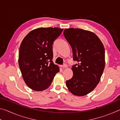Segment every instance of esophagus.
<instances>
[{
  "instance_id": "1",
  "label": "esophagus",
  "mask_w": 120,
  "mask_h": 120,
  "mask_svg": "<svg viewBox=\"0 0 120 120\" xmlns=\"http://www.w3.org/2000/svg\"><path fill=\"white\" fill-rule=\"evenodd\" d=\"M61 67H62V68H66L68 67V66H67V64H63L62 66H61Z\"/></svg>"
}]
</instances>
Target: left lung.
Instances as JSON below:
<instances>
[{
	"mask_svg": "<svg viewBox=\"0 0 120 120\" xmlns=\"http://www.w3.org/2000/svg\"><path fill=\"white\" fill-rule=\"evenodd\" d=\"M64 34L72 48L74 60L78 62L72 67L74 74L66 81V86L73 95L85 96L95 88L104 71V45L92 32L70 28L65 29Z\"/></svg>",
	"mask_w": 120,
	"mask_h": 120,
	"instance_id": "8db88e82",
	"label": "left lung"
}]
</instances>
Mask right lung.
I'll return each mask as SVG.
<instances>
[{
  "mask_svg": "<svg viewBox=\"0 0 120 120\" xmlns=\"http://www.w3.org/2000/svg\"><path fill=\"white\" fill-rule=\"evenodd\" d=\"M64 28L40 27L29 32L19 48V64L27 86L42 91L51 84L59 67L52 61V45Z\"/></svg>",
  "mask_w": 120,
  "mask_h": 120,
  "instance_id": "right-lung-1",
  "label": "right lung"
}]
</instances>
